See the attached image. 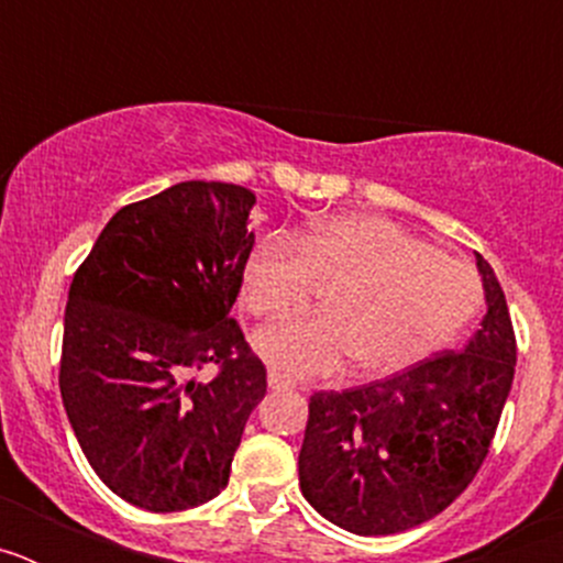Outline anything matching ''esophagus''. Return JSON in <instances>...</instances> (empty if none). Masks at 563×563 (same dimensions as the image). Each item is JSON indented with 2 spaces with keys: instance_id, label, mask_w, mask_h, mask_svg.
<instances>
[{
  "instance_id": "34e87169",
  "label": "esophagus",
  "mask_w": 563,
  "mask_h": 563,
  "mask_svg": "<svg viewBox=\"0 0 563 563\" xmlns=\"http://www.w3.org/2000/svg\"><path fill=\"white\" fill-rule=\"evenodd\" d=\"M267 386L276 391H285V389H296V380H290V377H285V375H278V372H271V375H267Z\"/></svg>"
}]
</instances>
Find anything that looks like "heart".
I'll list each match as a JSON object with an SVG mask.
<instances>
[{
	"label": "heart",
	"mask_w": 563,
	"mask_h": 563,
	"mask_svg": "<svg viewBox=\"0 0 563 563\" xmlns=\"http://www.w3.org/2000/svg\"><path fill=\"white\" fill-rule=\"evenodd\" d=\"M327 287L324 310L256 332V352L287 377H324L357 357L366 375H386L454 341L476 316L474 267L429 247L397 222L341 213L296 239L271 233L253 247L242 298L253 316L298 310Z\"/></svg>",
	"instance_id": "1"
}]
</instances>
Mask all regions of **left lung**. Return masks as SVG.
<instances>
[{
	"label": "left lung",
	"mask_w": 563,
	"mask_h": 563,
	"mask_svg": "<svg viewBox=\"0 0 563 563\" xmlns=\"http://www.w3.org/2000/svg\"><path fill=\"white\" fill-rule=\"evenodd\" d=\"M487 312L460 352L386 380L316 391L298 454L301 494L355 536H395L474 482L514 386L516 335L494 267L476 253Z\"/></svg>",
	"instance_id": "left-lung-1"
}]
</instances>
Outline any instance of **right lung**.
<instances>
[{
	"mask_svg": "<svg viewBox=\"0 0 563 563\" xmlns=\"http://www.w3.org/2000/svg\"><path fill=\"white\" fill-rule=\"evenodd\" d=\"M253 191L188 180L114 213L67 296L62 400L103 485L152 514L206 505L231 476L267 372L231 318ZM221 366L213 382L192 372Z\"/></svg>",
	"mask_w": 563,
	"mask_h": 563,
	"instance_id": "add662e5",
	"label": "right lung"
}]
</instances>
